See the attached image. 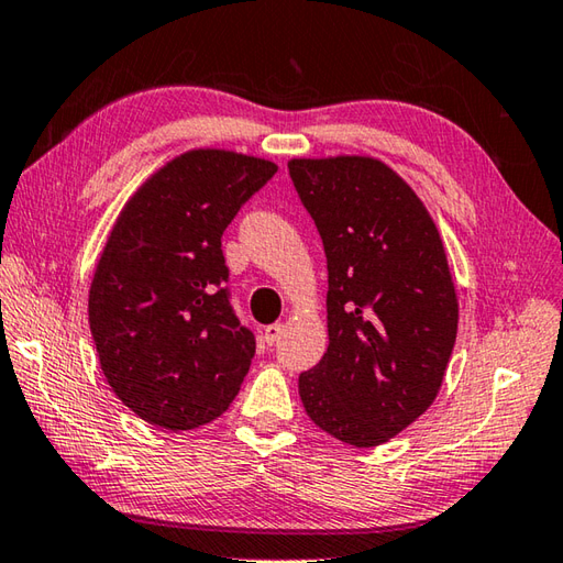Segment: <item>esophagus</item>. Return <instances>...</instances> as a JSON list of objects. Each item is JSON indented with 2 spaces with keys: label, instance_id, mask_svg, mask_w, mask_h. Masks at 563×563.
Masks as SVG:
<instances>
[{
  "label": "esophagus",
  "instance_id": "34e87169",
  "mask_svg": "<svg viewBox=\"0 0 563 563\" xmlns=\"http://www.w3.org/2000/svg\"><path fill=\"white\" fill-rule=\"evenodd\" d=\"M282 332H284V324L282 322H274V324H267L265 328V332H262V340L267 342V346H272V344H277L279 342V336H282Z\"/></svg>",
  "mask_w": 563,
  "mask_h": 563
}]
</instances>
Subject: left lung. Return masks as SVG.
<instances>
[{"label": "left lung", "instance_id": "left-lung-1", "mask_svg": "<svg viewBox=\"0 0 563 563\" xmlns=\"http://www.w3.org/2000/svg\"><path fill=\"white\" fill-rule=\"evenodd\" d=\"M328 257V352L298 376L316 427L373 448L431 407L457 334L443 241L415 190L371 156L294 158Z\"/></svg>", "mask_w": 563, "mask_h": 563}]
</instances>
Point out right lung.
<instances>
[{"label": "right lung", "mask_w": 563, "mask_h": 563, "mask_svg": "<svg viewBox=\"0 0 563 563\" xmlns=\"http://www.w3.org/2000/svg\"><path fill=\"white\" fill-rule=\"evenodd\" d=\"M272 161L192 148L158 168L112 227L89 291L108 385L168 431L214 421L239 395L255 334L235 318L221 235Z\"/></svg>", "instance_id": "obj_1"}]
</instances>
